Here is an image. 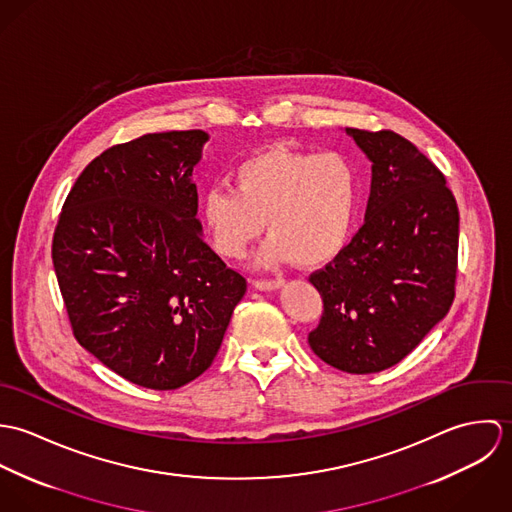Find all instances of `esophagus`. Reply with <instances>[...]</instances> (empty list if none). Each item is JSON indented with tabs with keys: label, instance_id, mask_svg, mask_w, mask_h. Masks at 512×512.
Masks as SVG:
<instances>
[{
	"label": "esophagus",
	"instance_id": "1",
	"mask_svg": "<svg viewBox=\"0 0 512 512\" xmlns=\"http://www.w3.org/2000/svg\"><path fill=\"white\" fill-rule=\"evenodd\" d=\"M282 284H284V280H280V278H276V280H254V286L258 290H266V292L278 290Z\"/></svg>",
	"mask_w": 512,
	"mask_h": 512
}]
</instances>
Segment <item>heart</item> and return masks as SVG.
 Instances as JSON below:
<instances>
[{
	"label": "heart",
	"instance_id": "b5f03b06",
	"mask_svg": "<svg viewBox=\"0 0 512 512\" xmlns=\"http://www.w3.org/2000/svg\"><path fill=\"white\" fill-rule=\"evenodd\" d=\"M232 181L234 189H211L203 201L213 246L226 258L244 256L264 222L268 264H323L351 236L361 177L343 153L270 147L240 161Z\"/></svg>",
	"mask_w": 512,
	"mask_h": 512
}]
</instances>
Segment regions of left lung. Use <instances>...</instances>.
Segmentation results:
<instances>
[{
    "label": "left lung",
    "instance_id": "8db88e82",
    "mask_svg": "<svg viewBox=\"0 0 512 512\" xmlns=\"http://www.w3.org/2000/svg\"><path fill=\"white\" fill-rule=\"evenodd\" d=\"M347 134L372 161L365 224L309 276L323 299L307 335L327 365L370 374L400 363L455 297L459 211L438 167L392 130Z\"/></svg>",
    "mask_w": 512,
    "mask_h": 512
}]
</instances>
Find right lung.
Listing matches in <instances>:
<instances>
[{
	"label": "right lung",
	"instance_id": "right-lung-1",
	"mask_svg": "<svg viewBox=\"0 0 512 512\" xmlns=\"http://www.w3.org/2000/svg\"><path fill=\"white\" fill-rule=\"evenodd\" d=\"M201 130L108 147L74 181L53 266L74 339L122 378L175 390L213 365L246 278L203 240Z\"/></svg>",
	"mask_w": 512,
	"mask_h": 512
}]
</instances>
